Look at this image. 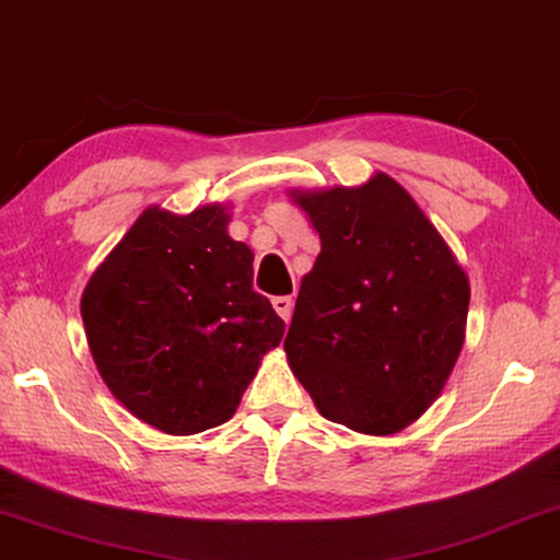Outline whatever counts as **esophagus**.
I'll return each mask as SVG.
<instances>
[{
	"label": "esophagus",
	"mask_w": 560,
	"mask_h": 560,
	"mask_svg": "<svg viewBox=\"0 0 560 560\" xmlns=\"http://www.w3.org/2000/svg\"><path fill=\"white\" fill-rule=\"evenodd\" d=\"M271 304H273V308H277V314L281 316L283 322L291 319V308H294L291 296H277V299H271Z\"/></svg>",
	"instance_id": "esophagus-1"
}]
</instances>
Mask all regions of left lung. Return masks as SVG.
<instances>
[{
    "mask_svg": "<svg viewBox=\"0 0 560 560\" xmlns=\"http://www.w3.org/2000/svg\"><path fill=\"white\" fill-rule=\"evenodd\" d=\"M319 233L283 349L331 422L395 435L435 402L465 341L470 283L445 238L387 173L291 190Z\"/></svg>",
    "mask_w": 560,
    "mask_h": 560,
    "instance_id": "8db88e82",
    "label": "left lung"
}]
</instances>
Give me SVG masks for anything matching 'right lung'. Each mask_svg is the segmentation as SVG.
Returning <instances> with one entry per match:
<instances>
[{"label": "right lung", "mask_w": 560, "mask_h": 560, "mask_svg": "<svg viewBox=\"0 0 560 560\" xmlns=\"http://www.w3.org/2000/svg\"><path fill=\"white\" fill-rule=\"evenodd\" d=\"M219 203L148 208L82 291L100 377L138 420L196 435L231 420L283 322L254 291V254Z\"/></svg>", "instance_id": "obj_1"}]
</instances>
